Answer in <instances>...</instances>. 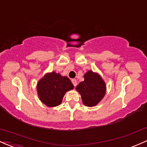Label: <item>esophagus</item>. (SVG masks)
Returning <instances> with one entry per match:
<instances>
[{
    "label": "esophagus",
    "mask_w": 147,
    "mask_h": 147,
    "mask_svg": "<svg viewBox=\"0 0 147 147\" xmlns=\"http://www.w3.org/2000/svg\"><path fill=\"white\" fill-rule=\"evenodd\" d=\"M72 84H73V85H74V86H77V80H72Z\"/></svg>",
    "instance_id": "34e87169"
}]
</instances>
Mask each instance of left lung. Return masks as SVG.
<instances>
[{
	"instance_id": "obj_1",
	"label": "left lung",
	"mask_w": 147,
	"mask_h": 147,
	"mask_svg": "<svg viewBox=\"0 0 147 147\" xmlns=\"http://www.w3.org/2000/svg\"><path fill=\"white\" fill-rule=\"evenodd\" d=\"M84 81L80 82L76 90L81 95L82 102L87 107H93L104 98L106 85L102 77L89 70L84 74Z\"/></svg>"
}]
</instances>
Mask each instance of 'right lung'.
Returning <instances> with one entry per match:
<instances>
[{
  "label": "right lung",
  "mask_w": 147,
  "mask_h": 147,
  "mask_svg": "<svg viewBox=\"0 0 147 147\" xmlns=\"http://www.w3.org/2000/svg\"><path fill=\"white\" fill-rule=\"evenodd\" d=\"M70 79L55 72L47 73L37 84V91L41 102L49 107L59 105L67 91L73 89Z\"/></svg>",
  "instance_id": "obj_1"
}]
</instances>
